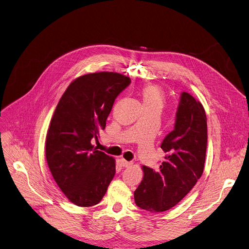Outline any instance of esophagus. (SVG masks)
<instances>
[{
	"mask_svg": "<svg viewBox=\"0 0 249 249\" xmlns=\"http://www.w3.org/2000/svg\"><path fill=\"white\" fill-rule=\"evenodd\" d=\"M120 162H121V165L123 166V167H125V168H127V167H130V166H132L133 165V163L132 162H128V161H126L125 159H120Z\"/></svg>",
	"mask_w": 249,
	"mask_h": 249,
	"instance_id": "obj_1",
	"label": "esophagus"
}]
</instances>
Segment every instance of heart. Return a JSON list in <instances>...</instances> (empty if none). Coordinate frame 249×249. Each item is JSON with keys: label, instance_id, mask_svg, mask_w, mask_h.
<instances>
[{"label": "heart", "instance_id": "heart-1", "mask_svg": "<svg viewBox=\"0 0 249 249\" xmlns=\"http://www.w3.org/2000/svg\"><path fill=\"white\" fill-rule=\"evenodd\" d=\"M142 97L144 104H157L162 107L164 94L160 87L157 85H146L142 89Z\"/></svg>", "mask_w": 249, "mask_h": 249}]
</instances>
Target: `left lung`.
<instances>
[{
    "label": "left lung",
    "mask_w": 249,
    "mask_h": 249,
    "mask_svg": "<svg viewBox=\"0 0 249 249\" xmlns=\"http://www.w3.org/2000/svg\"><path fill=\"white\" fill-rule=\"evenodd\" d=\"M207 143L205 108L190 93L183 92L175 129L161 144L165 161L158 171L142 167L144 177L134 192L136 205L150 213H161L182 200L202 175Z\"/></svg>",
    "instance_id": "left-lung-1"
}]
</instances>
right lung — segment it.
<instances>
[{
  "label": "right lung",
  "mask_w": 249,
  "mask_h": 249,
  "mask_svg": "<svg viewBox=\"0 0 249 249\" xmlns=\"http://www.w3.org/2000/svg\"><path fill=\"white\" fill-rule=\"evenodd\" d=\"M131 82L117 72H94L74 79L52 117L46 157L55 183L74 205L92 207L115 175V159L91 144L105 129L116 97Z\"/></svg>",
  "instance_id": "1"
}]
</instances>
